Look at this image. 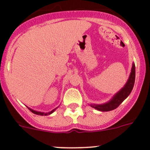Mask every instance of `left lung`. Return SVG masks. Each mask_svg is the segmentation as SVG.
Here are the masks:
<instances>
[{
	"label": "left lung",
	"instance_id": "1",
	"mask_svg": "<svg viewBox=\"0 0 150 150\" xmlns=\"http://www.w3.org/2000/svg\"><path fill=\"white\" fill-rule=\"evenodd\" d=\"M135 81V65L134 63H132V67L131 72H130L128 80L125 84L124 87H122L118 92L116 93L112 97V99L104 104H91L92 108L100 112H109L115 109L119 106L123 102L125 99L128 97L129 95L131 93Z\"/></svg>",
	"mask_w": 150,
	"mask_h": 150
}]
</instances>
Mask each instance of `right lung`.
<instances>
[{
	"label": "right lung",
	"instance_id": "add662e5",
	"mask_svg": "<svg viewBox=\"0 0 150 150\" xmlns=\"http://www.w3.org/2000/svg\"><path fill=\"white\" fill-rule=\"evenodd\" d=\"M59 107H57L56 108H55V109H53V110H51V112H38V111H36V110H33V109H30V108H29V107H28V109H30V112H33V114H37V115H40V116H47V115H50V114H51L53 113V112H55V110L56 109H57V108Z\"/></svg>",
	"mask_w": 150,
	"mask_h": 150
}]
</instances>
